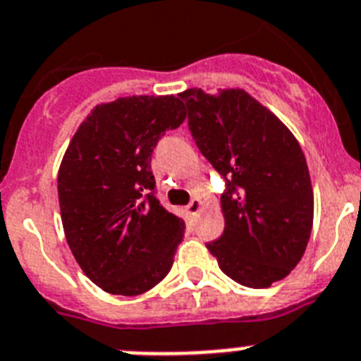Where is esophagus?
Listing matches in <instances>:
<instances>
[{
	"mask_svg": "<svg viewBox=\"0 0 361 361\" xmlns=\"http://www.w3.org/2000/svg\"><path fill=\"white\" fill-rule=\"evenodd\" d=\"M202 209H203V203H202V200H198V198L190 200V203L187 205V212H189L190 216H196L200 211H202Z\"/></svg>",
	"mask_w": 361,
	"mask_h": 361,
	"instance_id": "1",
	"label": "esophagus"
}]
</instances>
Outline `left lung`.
Segmentation results:
<instances>
[{
    "label": "left lung",
    "mask_w": 361,
    "mask_h": 361,
    "mask_svg": "<svg viewBox=\"0 0 361 361\" xmlns=\"http://www.w3.org/2000/svg\"><path fill=\"white\" fill-rule=\"evenodd\" d=\"M180 98L200 152L227 181L224 234L207 249L238 283L271 287L300 263L311 238L314 194L302 147L243 89H187Z\"/></svg>",
    "instance_id": "8db88e82"
}]
</instances>
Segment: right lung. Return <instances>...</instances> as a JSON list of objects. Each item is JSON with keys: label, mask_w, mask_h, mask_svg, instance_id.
Instances as JSON below:
<instances>
[{"label": "right lung", "mask_w": 361, "mask_h": 361, "mask_svg": "<svg viewBox=\"0 0 361 361\" xmlns=\"http://www.w3.org/2000/svg\"><path fill=\"white\" fill-rule=\"evenodd\" d=\"M187 118L176 96L99 103L72 136L58 172L65 238L99 289L143 294L169 274L185 221L154 196L152 150Z\"/></svg>", "instance_id": "right-lung-1"}]
</instances>
